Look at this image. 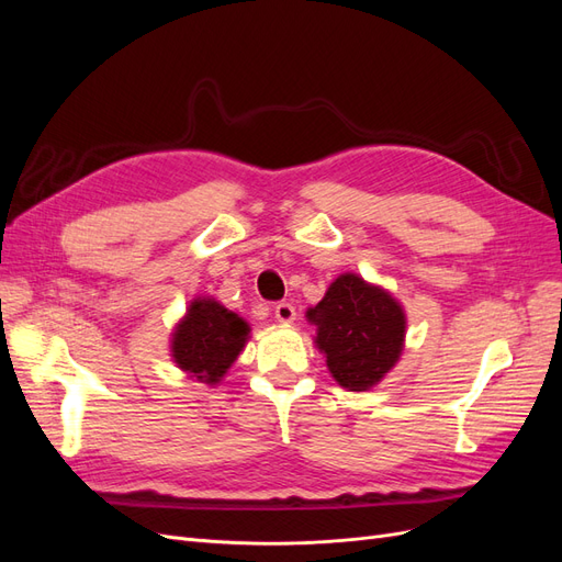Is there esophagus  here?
Returning <instances> with one entry per match:
<instances>
[{"mask_svg":"<svg viewBox=\"0 0 562 562\" xmlns=\"http://www.w3.org/2000/svg\"><path fill=\"white\" fill-rule=\"evenodd\" d=\"M274 316L279 323H293L295 321V307L291 302H279L274 307Z\"/></svg>","mask_w":562,"mask_h":562,"instance_id":"obj_1","label":"esophagus"}]
</instances>
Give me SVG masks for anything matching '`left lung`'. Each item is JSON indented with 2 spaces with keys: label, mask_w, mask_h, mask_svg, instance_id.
<instances>
[{
  "label": "left lung",
  "mask_w": 562,
  "mask_h": 562,
  "mask_svg": "<svg viewBox=\"0 0 562 562\" xmlns=\"http://www.w3.org/2000/svg\"><path fill=\"white\" fill-rule=\"evenodd\" d=\"M307 318L330 375L349 391L372 389L401 359L405 312L384 288L361 277H337Z\"/></svg>",
  "instance_id": "left-lung-1"
}]
</instances>
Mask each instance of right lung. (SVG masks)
Wrapping results in <instances>:
<instances>
[{
    "mask_svg": "<svg viewBox=\"0 0 562 562\" xmlns=\"http://www.w3.org/2000/svg\"><path fill=\"white\" fill-rule=\"evenodd\" d=\"M248 323L213 297H196L173 330L171 356L203 384L225 378L248 342Z\"/></svg>",
    "mask_w": 562,
    "mask_h": 562,
    "instance_id": "obj_1",
    "label": "right lung"
}]
</instances>
